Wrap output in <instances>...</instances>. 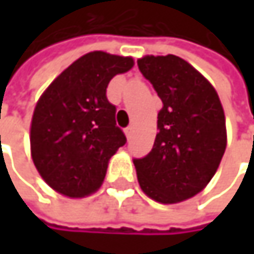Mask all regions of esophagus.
<instances>
[{
    "instance_id": "1",
    "label": "esophagus",
    "mask_w": 254,
    "mask_h": 254,
    "mask_svg": "<svg viewBox=\"0 0 254 254\" xmlns=\"http://www.w3.org/2000/svg\"><path fill=\"white\" fill-rule=\"evenodd\" d=\"M132 132H133V127H132V125L125 129V133H127V138H130V136H132Z\"/></svg>"
}]
</instances>
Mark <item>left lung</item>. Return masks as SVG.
I'll return each mask as SVG.
<instances>
[{
	"mask_svg": "<svg viewBox=\"0 0 254 254\" xmlns=\"http://www.w3.org/2000/svg\"><path fill=\"white\" fill-rule=\"evenodd\" d=\"M138 69L163 107L151 151L133 159L141 190L172 204L194 197L216 174L227 148L225 115L210 82L177 56H145Z\"/></svg>",
	"mask_w": 254,
	"mask_h": 254,
	"instance_id": "left-lung-1",
	"label": "left lung"
}]
</instances>
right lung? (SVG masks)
<instances>
[{"label":"right lung","instance_id":"add662e5","mask_svg":"<svg viewBox=\"0 0 254 254\" xmlns=\"http://www.w3.org/2000/svg\"><path fill=\"white\" fill-rule=\"evenodd\" d=\"M132 66L130 57L88 53L56 77L36 103L32 159L57 192L85 197L104 181L110 157L127 142L106 91L112 77Z\"/></svg>","mask_w":254,"mask_h":254}]
</instances>
